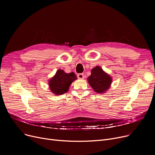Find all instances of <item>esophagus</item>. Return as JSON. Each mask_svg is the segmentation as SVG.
<instances>
[{
    "instance_id": "esophagus-1",
    "label": "esophagus",
    "mask_w": 155,
    "mask_h": 155,
    "mask_svg": "<svg viewBox=\"0 0 155 155\" xmlns=\"http://www.w3.org/2000/svg\"><path fill=\"white\" fill-rule=\"evenodd\" d=\"M77 77H78V79L83 80L84 78V75L83 73H80V74L77 75Z\"/></svg>"
}]
</instances>
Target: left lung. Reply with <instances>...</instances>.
Returning <instances> with one entry per match:
<instances>
[{"label":"left lung","instance_id":"left-lung-1","mask_svg":"<svg viewBox=\"0 0 155 155\" xmlns=\"http://www.w3.org/2000/svg\"><path fill=\"white\" fill-rule=\"evenodd\" d=\"M87 80L95 92L104 94L110 88L112 78L101 67L97 66L91 70V75L88 77Z\"/></svg>","mask_w":155,"mask_h":155}]
</instances>
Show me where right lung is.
Returning a JSON list of instances; mask_svg holds the SVG:
<instances>
[{
  "mask_svg": "<svg viewBox=\"0 0 155 155\" xmlns=\"http://www.w3.org/2000/svg\"><path fill=\"white\" fill-rule=\"evenodd\" d=\"M77 79L73 72L67 73L58 69L55 75L48 81L49 88L54 95H60L67 92L71 83Z\"/></svg>",
  "mask_w": 155,
  "mask_h": 155,
  "instance_id": "right-lung-1",
  "label": "right lung"
}]
</instances>
